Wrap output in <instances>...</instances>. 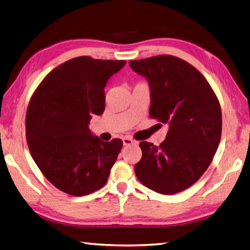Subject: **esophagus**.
Returning <instances> with one entry per match:
<instances>
[{
    "instance_id": "esophagus-1",
    "label": "esophagus",
    "mask_w": 250,
    "mask_h": 250,
    "mask_svg": "<svg viewBox=\"0 0 250 250\" xmlns=\"http://www.w3.org/2000/svg\"><path fill=\"white\" fill-rule=\"evenodd\" d=\"M123 144L124 146H130V145H135L136 141L131 138L129 136H125L123 138Z\"/></svg>"
}]
</instances>
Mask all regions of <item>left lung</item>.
I'll return each instance as SVG.
<instances>
[{
	"label": "left lung",
	"instance_id": "obj_1",
	"mask_svg": "<svg viewBox=\"0 0 250 250\" xmlns=\"http://www.w3.org/2000/svg\"><path fill=\"white\" fill-rule=\"evenodd\" d=\"M130 68L149 81L150 118L169 126L157 146L141 141L138 180L161 194H176L200 179L221 138L220 103L204 75L171 55L130 60Z\"/></svg>",
	"mask_w": 250,
	"mask_h": 250
}]
</instances>
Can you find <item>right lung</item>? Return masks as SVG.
<instances>
[{"instance_id":"add662e5","label":"right lung","mask_w":250,"mask_h":250,"mask_svg":"<svg viewBox=\"0 0 250 250\" xmlns=\"http://www.w3.org/2000/svg\"><path fill=\"white\" fill-rule=\"evenodd\" d=\"M125 60L81 56L59 64L35 89L25 114V136L34 162L58 190L84 196L103 188L123 146L93 137L91 115L104 113L108 80Z\"/></svg>"}]
</instances>
